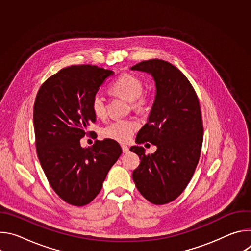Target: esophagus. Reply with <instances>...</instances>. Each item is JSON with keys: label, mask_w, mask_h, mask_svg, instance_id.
Returning a JSON list of instances; mask_svg holds the SVG:
<instances>
[{"label": "esophagus", "mask_w": 251, "mask_h": 251, "mask_svg": "<svg viewBox=\"0 0 251 251\" xmlns=\"http://www.w3.org/2000/svg\"><path fill=\"white\" fill-rule=\"evenodd\" d=\"M121 148H122V151L123 153H128L129 152V147L127 145H121Z\"/></svg>", "instance_id": "1"}]
</instances>
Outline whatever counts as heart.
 Wrapping results in <instances>:
<instances>
[{"label": "heart", "mask_w": 251, "mask_h": 251, "mask_svg": "<svg viewBox=\"0 0 251 251\" xmlns=\"http://www.w3.org/2000/svg\"><path fill=\"white\" fill-rule=\"evenodd\" d=\"M111 90L129 102H133L135 107H141L145 103V98L142 97L143 83L140 78L131 75L123 74L111 85ZM91 110L96 117H103L105 114V99L104 96L97 92L90 102ZM138 124L133 120H117L105 126L101 135L104 138L111 139L120 143L127 142L136 132Z\"/></svg>", "instance_id": "1"}]
</instances>
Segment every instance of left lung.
Here are the masks:
<instances>
[{
  "label": "left lung",
  "mask_w": 251,
  "mask_h": 251,
  "mask_svg": "<svg viewBox=\"0 0 251 251\" xmlns=\"http://www.w3.org/2000/svg\"><path fill=\"white\" fill-rule=\"evenodd\" d=\"M131 69L151 75L156 85L148 121L138 132L136 143L157 146L151 155L141 146L130 148L141 160L132 176L146 200L165 204L184 192L199 163L203 138L200 102L188 78L168 61L145 60Z\"/></svg>",
  "instance_id": "8db88e82"
}]
</instances>
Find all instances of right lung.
Returning a JSON list of instances; mask_svg holds the SVG:
<instances>
[{
    "label": "right lung",
    "mask_w": 251,
    "mask_h": 251,
    "mask_svg": "<svg viewBox=\"0 0 251 251\" xmlns=\"http://www.w3.org/2000/svg\"><path fill=\"white\" fill-rule=\"evenodd\" d=\"M113 74L95 65H71L48 78L35 98L38 157L50 185L69 204L82 206L92 201L122 153L111 139L96 140L88 148L80 146L88 126L96 121L91 98Z\"/></svg>",
    "instance_id": "right-lung-1"
}]
</instances>
